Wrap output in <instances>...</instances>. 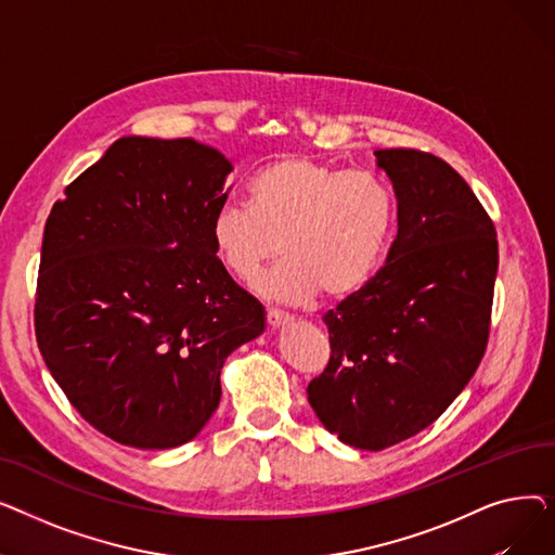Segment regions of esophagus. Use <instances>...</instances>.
Returning <instances> with one entry per match:
<instances>
[{
	"label": "esophagus",
	"mask_w": 555,
	"mask_h": 555,
	"mask_svg": "<svg viewBox=\"0 0 555 555\" xmlns=\"http://www.w3.org/2000/svg\"><path fill=\"white\" fill-rule=\"evenodd\" d=\"M266 322L272 328H281V326L289 324V314L283 312V310H276V308H268L266 310Z\"/></svg>",
	"instance_id": "obj_1"
}]
</instances>
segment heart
<instances>
[{
  "label": "heart",
  "instance_id": "1",
  "mask_svg": "<svg viewBox=\"0 0 555 555\" xmlns=\"http://www.w3.org/2000/svg\"><path fill=\"white\" fill-rule=\"evenodd\" d=\"M247 193L249 209L224 202L214 211L211 245L224 272L243 283L281 251L279 266L256 281L276 301L304 304L319 289L326 299L353 295L393 238V191L366 170L287 155L262 166Z\"/></svg>",
  "mask_w": 555,
  "mask_h": 555
}]
</instances>
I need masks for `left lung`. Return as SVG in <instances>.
Returning <instances> with one entry per match:
<instances>
[{
  "mask_svg": "<svg viewBox=\"0 0 555 555\" xmlns=\"http://www.w3.org/2000/svg\"><path fill=\"white\" fill-rule=\"evenodd\" d=\"M398 197L387 262L324 314L331 358L308 402L346 446L385 450L439 418L490 333L498 231L461 175L414 149L375 151Z\"/></svg>",
  "mask_w": 555,
  "mask_h": 555,
  "instance_id": "obj_1",
  "label": "left lung"
}]
</instances>
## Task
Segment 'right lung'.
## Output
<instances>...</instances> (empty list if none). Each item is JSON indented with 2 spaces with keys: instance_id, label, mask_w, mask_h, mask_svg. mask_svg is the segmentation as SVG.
<instances>
[{
  "instance_id": "right-lung-1",
  "label": "right lung",
  "mask_w": 555,
  "mask_h": 555,
  "mask_svg": "<svg viewBox=\"0 0 555 555\" xmlns=\"http://www.w3.org/2000/svg\"><path fill=\"white\" fill-rule=\"evenodd\" d=\"M229 172L195 139L124 137L47 218L38 348L76 412L116 443L195 439L220 402L224 360L266 328L209 236Z\"/></svg>"
}]
</instances>
